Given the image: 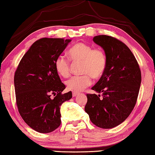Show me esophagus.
<instances>
[{
    "label": "esophagus",
    "mask_w": 155,
    "mask_h": 155,
    "mask_svg": "<svg viewBox=\"0 0 155 155\" xmlns=\"http://www.w3.org/2000/svg\"><path fill=\"white\" fill-rule=\"evenodd\" d=\"M77 95H79V93H78V92H73V94H72V96H73V97H75Z\"/></svg>",
    "instance_id": "esophagus-1"
}]
</instances>
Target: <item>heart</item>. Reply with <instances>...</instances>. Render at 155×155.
Listing matches in <instances>:
<instances>
[{
	"label": "heart",
	"instance_id": "heart-1",
	"mask_svg": "<svg viewBox=\"0 0 155 155\" xmlns=\"http://www.w3.org/2000/svg\"><path fill=\"white\" fill-rule=\"evenodd\" d=\"M69 58L74 62H81V76H74L66 82V87L70 91L79 92L91 84V77L99 79L105 73L107 66V57L104 51L100 48H92L86 43L79 42L74 45L68 51ZM55 68L63 77L70 74V61L63 55L55 60Z\"/></svg>",
	"mask_w": 155,
	"mask_h": 155
}]
</instances>
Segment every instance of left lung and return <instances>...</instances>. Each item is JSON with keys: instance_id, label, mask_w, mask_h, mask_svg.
I'll return each mask as SVG.
<instances>
[{"instance_id": "left-lung-1", "label": "left lung", "mask_w": 155, "mask_h": 155, "mask_svg": "<svg viewBox=\"0 0 155 155\" xmlns=\"http://www.w3.org/2000/svg\"><path fill=\"white\" fill-rule=\"evenodd\" d=\"M93 41L104 50L107 66L91 88L99 94H87L85 111L96 126L111 129L122 123L134 109L142 80L141 71L134 54L119 39L100 35Z\"/></svg>"}]
</instances>
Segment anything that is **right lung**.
Returning a JSON list of instances; mask_svg holds the SVG:
<instances>
[{
  "label": "right lung",
  "mask_w": 155,
  "mask_h": 155,
  "mask_svg": "<svg viewBox=\"0 0 155 155\" xmlns=\"http://www.w3.org/2000/svg\"><path fill=\"white\" fill-rule=\"evenodd\" d=\"M70 41L64 38L39 39L24 54L15 72L18 112L25 122L38 132H51L60 126V107L72 97L71 91L62 94L66 87L54 65Z\"/></svg>",
  "instance_id": "obj_1"
}]
</instances>
